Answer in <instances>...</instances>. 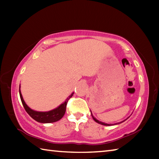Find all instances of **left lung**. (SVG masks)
I'll return each instance as SVG.
<instances>
[{"label":"left lung","mask_w":159,"mask_h":159,"mask_svg":"<svg viewBox=\"0 0 159 159\" xmlns=\"http://www.w3.org/2000/svg\"><path fill=\"white\" fill-rule=\"evenodd\" d=\"M90 113H91V116H92V117H93V120H95V122H97V123H99V124H101V125H111V124H108V123H103V122H101V121H99V120H98V119H96V118L93 116V114H92V111H90ZM123 121H124V120H123V121L120 122V123H114V124H113V125H117V124H119V123H123Z\"/></svg>","instance_id":"left-lung-1"}]
</instances>
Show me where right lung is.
<instances>
[{
  "instance_id": "obj_1",
  "label": "right lung",
  "mask_w": 159,
  "mask_h": 159,
  "mask_svg": "<svg viewBox=\"0 0 159 159\" xmlns=\"http://www.w3.org/2000/svg\"><path fill=\"white\" fill-rule=\"evenodd\" d=\"M74 95V93L71 94V95H69L66 99L64 101L62 104H61L60 106L57 107V108L54 109L52 110L48 111H37L35 110L31 109L30 107H29L27 104L25 103V100H24L22 95L21 93L20 90V96L21 98V103H22L24 107L26 110V111L28 113V114L30 116L36 120L37 122L42 123H50L57 121V120H60L61 118L64 116V114L66 111V104L68 102L69 99L71 98Z\"/></svg>"
}]
</instances>
